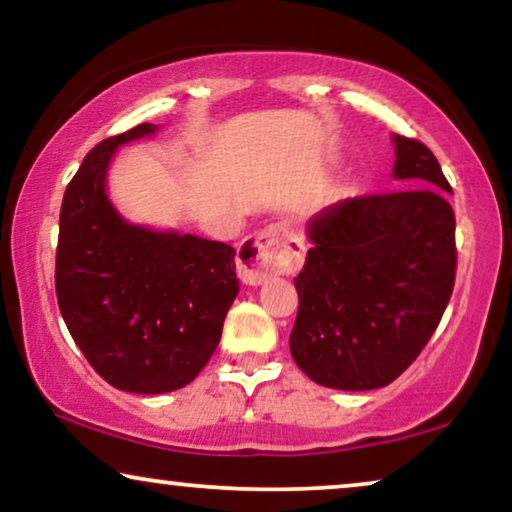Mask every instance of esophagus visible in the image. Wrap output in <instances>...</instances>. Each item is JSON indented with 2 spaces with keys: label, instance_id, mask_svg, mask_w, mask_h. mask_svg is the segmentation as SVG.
Wrapping results in <instances>:
<instances>
[{
  "label": "esophagus",
  "instance_id": "34e87169",
  "mask_svg": "<svg viewBox=\"0 0 512 512\" xmlns=\"http://www.w3.org/2000/svg\"><path fill=\"white\" fill-rule=\"evenodd\" d=\"M305 261V247L284 223H270L237 249L242 282L258 286L275 275H293Z\"/></svg>",
  "mask_w": 512,
  "mask_h": 512
}]
</instances>
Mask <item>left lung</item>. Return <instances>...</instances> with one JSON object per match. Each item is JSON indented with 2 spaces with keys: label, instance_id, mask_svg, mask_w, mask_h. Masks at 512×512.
<instances>
[{
  "label": "left lung",
  "instance_id": "8db88e82",
  "mask_svg": "<svg viewBox=\"0 0 512 512\" xmlns=\"http://www.w3.org/2000/svg\"><path fill=\"white\" fill-rule=\"evenodd\" d=\"M394 177L408 191L359 195L307 223L289 347L312 382L387 387L431 340L454 289L452 191L429 146L394 135Z\"/></svg>",
  "mask_w": 512,
  "mask_h": 512
}]
</instances>
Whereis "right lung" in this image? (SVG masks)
I'll return each mask as SVG.
<instances>
[{
	"mask_svg": "<svg viewBox=\"0 0 512 512\" xmlns=\"http://www.w3.org/2000/svg\"><path fill=\"white\" fill-rule=\"evenodd\" d=\"M156 132L139 123L83 158L60 209L55 293L95 373L132 394H167L212 359L240 291L235 249L123 221L104 191L118 144Z\"/></svg>",
	"mask_w": 512,
	"mask_h": 512,
	"instance_id": "add662e5",
	"label": "right lung"
}]
</instances>
